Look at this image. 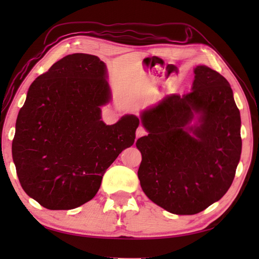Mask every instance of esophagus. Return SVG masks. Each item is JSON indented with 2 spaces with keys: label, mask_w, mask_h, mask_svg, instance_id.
<instances>
[{
  "label": "esophagus",
  "mask_w": 259,
  "mask_h": 259,
  "mask_svg": "<svg viewBox=\"0 0 259 259\" xmlns=\"http://www.w3.org/2000/svg\"><path fill=\"white\" fill-rule=\"evenodd\" d=\"M146 134H147L146 130H145L143 126H138V128H137V131H136V137L139 138V137H142V136H144V135H146Z\"/></svg>",
  "instance_id": "34e87169"
}]
</instances>
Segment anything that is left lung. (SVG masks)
<instances>
[{"mask_svg":"<svg viewBox=\"0 0 259 259\" xmlns=\"http://www.w3.org/2000/svg\"><path fill=\"white\" fill-rule=\"evenodd\" d=\"M193 72L190 93L171 94L142 111L148 135L136 142L143 191L176 215L198 214L221 200L242 150L240 111L230 84L206 66Z\"/></svg>","mask_w":259,"mask_h":259,"instance_id":"1","label":"left lung"}]
</instances>
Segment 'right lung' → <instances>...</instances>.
<instances>
[{
  "label": "right lung",
  "mask_w": 259,
  "mask_h": 259,
  "mask_svg": "<svg viewBox=\"0 0 259 259\" xmlns=\"http://www.w3.org/2000/svg\"><path fill=\"white\" fill-rule=\"evenodd\" d=\"M97 56L71 54L30 85L17 116L13 161L22 189L49 209H72L95 197L103 176L135 142L139 119L101 121L112 98Z\"/></svg>",
  "instance_id": "add662e5"
}]
</instances>
